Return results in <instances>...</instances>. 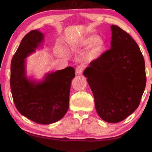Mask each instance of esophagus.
<instances>
[{"mask_svg": "<svg viewBox=\"0 0 152 152\" xmlns=\"http://www.w3.org/2000/svg\"><path fill=\"white\" fill-rule=\"evenodd\" d=\"M84 69V65H79L76 67V72L78 74H81L82 73Z\"/></svg>", "mask_w": 152, "mask_h": 152, "instance_id": "1", "label": "esophagus"}]
</instances>
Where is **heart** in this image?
Masks as SVG:
<instances>
[{"label": "heart", "instance_id": "b5f03b06", "mask_svg": "<svg viewBox=\"0 0 152 152\" xmlns=\"http://www.w3.org/2000/svg\"><path fill=\"white\" fill-rule=\"evenodd\" d=\"M82 46H90L91 48L87 53V57L89 60H94L99 58L103 53L105 48L104 42L101 39H99L96 35H91L86 37L82 41Z\"/></svg>", "mask_w": 152, "mask_h": 152}]
</instances>
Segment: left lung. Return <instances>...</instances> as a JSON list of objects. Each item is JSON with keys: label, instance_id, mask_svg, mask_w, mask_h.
Listing matches in <instances>:
<instances>
[{"label": "left lung", "instance_id": "8db88e82", "mask_svg": "<svg viewBox=\"0 0 152 152\" xmlns=\"http://www.w3.org/2000/svg\"><path fill=\"white\" fill-rule=\"evenodd\" d=\"M110 49L92 61L84 76L93 93L98 115L104 121H121L140 105L146 84L145 61L131 35L111 25Z\"/></svg>", "mask_w": 152, "mask_h": 152}]
</instances>
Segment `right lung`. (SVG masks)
<instances>
[{
	"mask_svg": "<svg viewBox=\"0 0 152 152\" xmlns=\"http://www.w3.org/2000/svg\"><path fill=\"white\" fill-rule=\"evenodd\" d=\"M43 41V34L31 31L20 42L12 58L10 85L15 107L20 114L39 124H51L62 119L69 108L72 67L47 74L42 81L28 79L25 58Z\"/></svg>",
	"mask_w": 152,
	"mask_h": 152,
	"instance_id": "right-lung-1",
	"label": "right lung"
}]
</instances>
